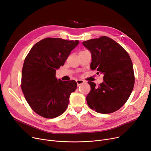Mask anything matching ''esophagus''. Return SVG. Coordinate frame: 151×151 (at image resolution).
Listing matches in <instances>:
<instances>
[{
  "mask_svg": "<svg viewBox=\"0 0 151 151\" xmlns=\"http://www.w3.org/2000/svg\"><path fill=\"white\" fill-rule=\"evenodd\" d=\"M76 81V83H77L78 86H80V85L83 84L84 83V81L83 80H77Z\"/></svg>",
  "mask_w": 151,
  "mask_h": 151,
  "instance_id": "esophagus-1",
  "label": "esophagus"
}]
</instances>
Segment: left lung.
<instances>
[{
    "mask_svg": "<svg viewBox=\"0 0 151 151\" xmlns=\"http://www.w3.org/2000/svg\"><path fill=\"white\" fill-rule=\"evenodd\" d=\"M92 55L91 69L104 75L97 85L88 81L91 91L86 96L88 106L100 114H111L128 101L134 84L132 61L123 47L112 39L101 36L83 42Z\"/></svg>",
    "mask_w": 151,
    "mask_h": 151,
    "instance_id": "left-lung-1",
    "label": "left lung"
}]
</instances>
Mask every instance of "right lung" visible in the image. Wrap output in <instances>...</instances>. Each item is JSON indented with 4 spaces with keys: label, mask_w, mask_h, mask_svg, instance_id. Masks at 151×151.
Segmentation results:
<instances>
[{
    "label": "right lung",
    "mask_w": 151,
    "mask_h": 151,
    "mask_svg": "<svg viewBox=\"0 0 151 151\" xmlns=\"http://www.w3.org/2000/svg\"><path fill=\"white\" fill-rule=\"evenodd\" d=\"M79 41L47 37L35 44L26 57L21 88L32 110L46 119H54L66 110L75 81H63L55 77L56 69L64 65Z\"/></svg>",
    "instance_id": "1"
}]
</instances>
